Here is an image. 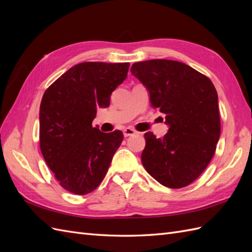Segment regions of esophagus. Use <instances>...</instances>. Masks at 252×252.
<instances>
[{"label":"esophagus","mask_w":252,"mask_h":252,"mask_svg":"<svg viewBox=\"0 0 252 252\" xmlns=\"http://www.w3.org/2000/svg\"><path fill=\"white\" fill-rule=\"evenodd\" d=\"M123 133H124V136L125 138H127V136H130V135H133V134H135L136 133V131L134 130V129H132V128H125L124 130H123Z\"/></svg>","instance_id":"1"}]
</instances>
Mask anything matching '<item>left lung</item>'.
<instances>
[{"mask_svg":"<svg viewBox=\"0 0 252 252\" xmlns=\"http://www.w3.org/2000/svg\"><path fill=\"white\" fill-rule=\"evenodd\" d=\"M130 71L146 87L151 107L165 114L169 127L159 139L145 133L142 164L159 184L185 187L206 169L220 139L216 87L206 75L178 61H144L134 63Z\"/></svg>","mask_w":252,"mask_h":252,"instance_id":"1","label":"left lung"}]
</instances>
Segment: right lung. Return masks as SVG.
<instances>
[{"label":"right lung","instance_id":"obj_1","mask_svg":"<svg viewBox=\"0 0 252 252\" xmlns=\"http://www.w3.org/2000/svg\"><path fill=\"white\" fill-rule=\"evenodd\" d=\"M129 63L74 65L45 91L40 106V147L64 189L87 194L101 184L124 135L93 127L98 107L110 104Z\"/></svg>","mask_w":252,"mask_h":252}]
</instances>
